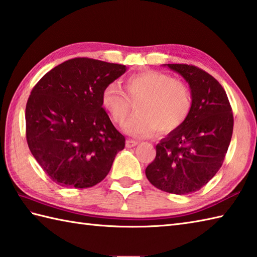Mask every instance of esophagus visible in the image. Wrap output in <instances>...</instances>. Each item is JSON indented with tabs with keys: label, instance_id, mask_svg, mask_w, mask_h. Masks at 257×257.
I'll use <instances>...</instances> for the list:
<instances>
[{
	"label": "esophagus",
	"instance_id": "esophagus-1",
	"mask_svg": "<svg viewBox=\"0 0 257 257\" xmlns=\"http://www.w3.org/2000/svg\"><path fill=\"white\" fill-rule=\"evenodd\" d=\"M137 145H138V142H136V140H133V139H128L127 142H125V147L127 148H133Z\"/></svg>",
	"mask_w": 257,
	"mask_h": 257
}]
</instances>
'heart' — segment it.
I'll return each instance as SVG.
<instances>
[{"label": "heart", "instance_id": "heart-1", "mask_svg": "<svg viewBox=\"0 0 257 257\" xmlns=\"http://www.w3.org/2000/svg\"><path fill=\"white\" fill-rule=\"evenodd\" d=\"M125 87L130 98H142L137 103L138 113L124 125L125 132L134 137H150L158 129L164 134L172 133L185 122L192 109L193 97L188 85L167 73H135L125 79ZM101 104L113 121L120 125L132 112V101L115 82L103 89Z\"/></svg>", "mask_w": 257, "mask_h": 257}]
</instances>
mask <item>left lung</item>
Masks as SVG:
<instances>
[{"instance_id":"obj_1","label":"left lung","mask_w":257,"mask_h":257,"mask_svg":"<svg viewBox=\"0 0 257 257\" xmlns=\"http://www.w3.org/2000/svg\"><path fill=\"white\" fill-rule=\"evenodd\" d=\"M188 82L193 104L185 122L156 146L146 168L155 187L176 195L197 192L222 167L234 118L227 94L209 73L195 65L164 64Z\"/></svg>"}]
</instances>
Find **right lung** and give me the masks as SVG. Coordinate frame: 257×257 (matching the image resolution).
<instances>
[{
	"instance_id": "right-lung-1",
	"label": "right lung",
	"mask_w": 257,
	"mask_h": 257,
	"mask_svg": "<svg viewBox=\"0 0 257 257\" xmlns=\"http://www.w3.org/2000/svg\"><path fill=\"white\" fill-rule=\"evenodd\" d=\"M125 71L122 64L75 58L50 70L32 89L27 142L55 184L88 188L110 172L125 139L102 108L101 94Z\"/></svg>"
}]
</instances>
